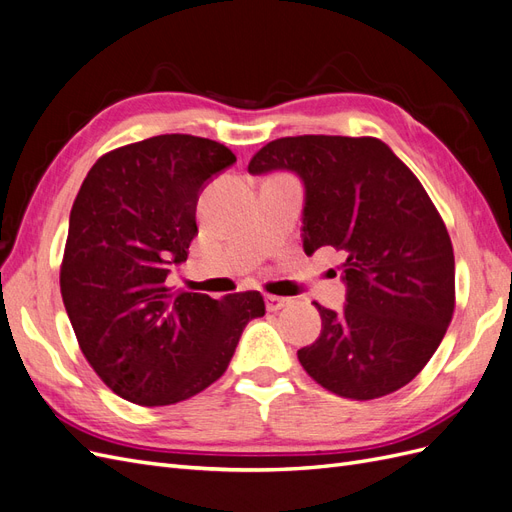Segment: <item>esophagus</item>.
I'll return each mask as SVG.
<instances>
[{
  "label": "esophagus",
  "instance_id": "esophagus-1",
  "mask_svg": "<svg viewBox=\"0 0 512 512\" xmlns=\"http://www.w3.org/2000/svg\"><path fill=\"white\" fill-rule=\"evenodd\" d=\"M265 303H267V309H269V312H277V309H284L286 305H290V299L275 297V294H267V297H265Z\"/></svg>",
  "mask_w": 512,
  "mask_h": 512
}]
</instances>
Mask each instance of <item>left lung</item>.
I'll return each instance as SVG.
<instances>
[{"mask_svg": "<svg viewBox=\"0 0 512 512\" xmlns=\"http://www.w3.org/2000/svg\"><path fill=\"white\" fill-rule=\"evenodd\" d=\"M252 175L294 173L305 188L303 247L342 252L346 303H314L320 337L303 369L348 399L389 395L438 350L455 309L453 243L412 170L378 138L288 136L262 147Z\"/></svg>", "mask_w": 512, "mask_h": 512, "instance_id": "obj_1", "label": "left lung"}]
</instances>
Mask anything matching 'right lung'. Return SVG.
I'll use <instances>...</instances> for the list:
<instances>
[{
  "label": "right lung",
  "instance_id": "right-lung-1",
  "mask_svg": "<svg viewBox=\"0 0 512 512\" xmlns=\"http://www.w3.org/2000/svg\"><path fill=\"white\" fill-rule=\"evenodd\" d=\"M235 162L209 138L162 134L106 153L76 194L61 297L85 359L132 404L170 406L205 391L245 324L265 316L260 292L218 301L166 286L198 235L200 192Z\"/></svg>",
  "mask_w": 512,
  "mask_h": 512
}]
</instances>
